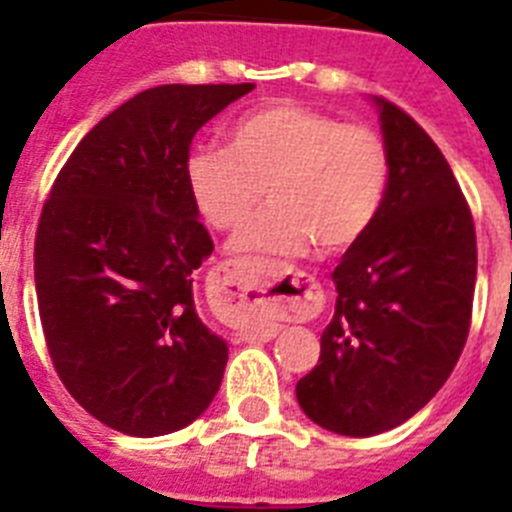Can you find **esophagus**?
<instances>
[{
    "label": "esophagus",
    "instance_id": "obj_1",
    "mask_svg": "<svg viewBox=\"0 0 512 512\" xmlns=\"http://www.w3.org/2000/svg\"><path fill=\"white\" fill-rule=\"evenodd\" d=\"M217 274L223 277L225 284H233L241 274V264L238 261H228V264L217 266ZM282 292L284 295L277 297V305L279 310L287 312V315H302L312 307V284L310 279H305V274H292V277L284 279L282 284ZM279 333V325H264V328H256V330H248V333H241L246 341H271V338H277Z\"/></svg>",
    "mask_w": 512,
    "mask_h": 512
}]
</instances>
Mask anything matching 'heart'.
<instances>
[{"instance_id":"obj_1","label":"heart","mask_w":512,"mask_h":512,"mask_svg":"<svg viewBox=\"0 0 512 512\" xmlns=\"http://www.w3.org/2000/svg\"><path fill=\"white\" fill-rule=\"evenodd\" d=\"M184 174L194 207L215 230L243 223L266 187L271 205L233 235V251L300 256L315 246L341 253L379 215L390 156L372 128L279 102L238 117L230 148H194Z\"/></svg>"}]
</instances>
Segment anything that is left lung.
<instances>
[{
    "mask_svg": "<svg viewBox=\"0 0 512 512\" xmlns=\"http://www.w3.org/2000/svg\"><path fill=\"white\" fill-rule=\"evenodd\" d=\"M372 104L390 182L372 228L330 274L336 312L297 382L307 418L351 438L392 431L441 390L467 343L477 282L472 212L449 161L400 107Z\"/></svg>",
    "mask_w": 512,
    "mask_h": 512,
    "instance_id": "obj_1",
    "label": "left lung"
}]
</instances>
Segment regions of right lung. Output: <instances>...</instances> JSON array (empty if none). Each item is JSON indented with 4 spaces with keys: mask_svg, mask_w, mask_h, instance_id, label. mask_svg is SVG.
<instances>
[{
    "mask_svg": "<svg viewBox=\"0 0 512 512\" xmlns=\"http://www.w3.org/2000/svg\"><path fill=\"white\" fill-rule=\"evenodd\" d=\"M253 84H161L94 125L35 235L40 323L58 377L99 423L138 438L210 408L228 343L194 307L212 238L187 187L194 133Z\"/></svg>",
    "mask_w": 512,
    "mask_h": 512,
    "instance_id": "obj_1",
    "label": "right lung"
}]
</instances>
